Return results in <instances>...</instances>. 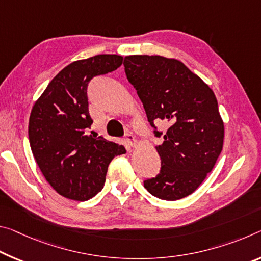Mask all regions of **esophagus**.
<instances>
[{"instance_id": "esophagus-1", "label": "esophagus", "mask_w": 261, "mask_h": 261, "mask_svg": "<svg viewBox=\"0 0 261 261\" xmlns=\"http://www.w3.org/2000/svg\"><path fill=\"white\" fill-rule=\"evenodd\" d=\"M125 138H126V142L129 143V145H130V146L135 147L136 145H137V139H136V137H135L134 135L131 134V132H129V134H126Z\"/></svg>"}]
</instances>
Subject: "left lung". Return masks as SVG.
<instances>
[{
  "mask_svg": "<svg viewBox=\"0 0 261 261\" xmlns=\"http://www.w3.org/2000/svg\"><path fill=\"white\" fill-rule=\"evenodd\" d=\"M125 74L137 90L151 126L164 143L155 146L159 174L144 181L153 196L166 201L195 192L220 156L224 123L210 87L176 59L161 56H127ZM166 121L165 134L154 122Z\"/></svg>",
  "mask_w": 261,
  "mask_h": 261,
  "instance_id": "left-lung-1",
  "label": "left lung"
}]
</instances>
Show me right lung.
Returning a JSON list of instances; mask_svg holds the SVG:
<instances>
[{
    "instance_id": "right-lung-1",
    "label": "right lung",
    "mask_w": 261,
    "mask_h": 261,
    "mask_svg": "<svg viewBox=\"0 0 261 261\" xmlns=\"http://www.w3.org/2000/svg\"><path fill=\"white\" fill-rule=\"evenodd\" d=\"M123 57L98 55L66 66L32 107L29 140L47 182L61 196L87 201L105 186L110 161L123 145L88 135L93 119L87 87L94 76L117 69Z\"/></svg>"
}]
</instances>
